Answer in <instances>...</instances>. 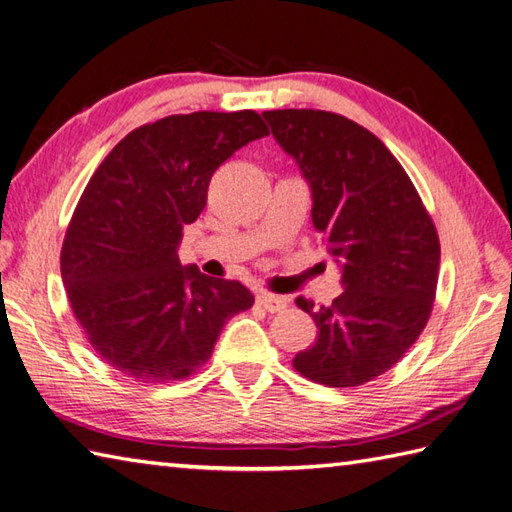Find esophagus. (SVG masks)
<instances>
[{
  "label": "esophagus",
  "mask_w": 512,
  "mask_h": 512,
  "mask_svg": "<svg viewBox=\"0 0 512 512\" xmlns=\"http://www.w3.org/2000/svg\"><path fill=\"white\" fill-rule=\"evenodd\" d=\"M257 303L268 312H281V310H286L288 299L273 295V292H257Z\"/></svg>",
  "instance_id": "obj_1"
}]
</instances>
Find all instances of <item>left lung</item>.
Returning a JSON list of instances; mask_svg holds the SVG:
<instances>
[{"mask_svg": "<svg viewBox=\"0 0 512 512\" xmlns=\"http://www.w3.org/2000/svg\"><path fill=\"white\" fill-rule=\"evenodd\" d=\"M262 116L308 182L312 224L341 268L332 306L297 299L319 336L292 365L319 385H363L394 367L429 321L436 226L400 162L365 127L323 110Z\"/></svg>", "mask_w": 512, "mask_h": 512, "instance_id": "left-lung-1", "label": "left lung"}]
</instances>
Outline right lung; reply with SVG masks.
Masks as SVG:
<instances>
[{
	"label": "right lung",
	"mask_w": 512,
	"mask_h": 512,
	"mask_svg": "<svg viewBox=\"0 0 512 512\" xmlns=\"http://www.w3.org/2000/svg\"><path fill=\"white\" fill-rule=\"evenodd\" d=\"M268 136L262 116L193 112L143 125L94 171L61 248V277L94 352L138 383H167L211 358L224 323L255 303L239 281L182 266L215 169Z\"/></svg>",
	"instance_id": "1"
}]
</instances>
